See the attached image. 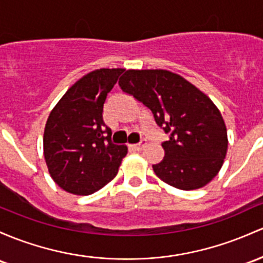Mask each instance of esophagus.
<instances>
[{
    "instance_id": "34e87169",
    "label": "esophagus",
    "mask_w": 263,
    "mask_h": 263,
    "mask_svg": "<svg viewBox=\"0 0 263 263\" xmlns=\"http://www.w3.org/2000/svg\"><path fill=\"white\" fill-rule=\"evenodd\" d=\"M146 145V140H142L140 143H135V145H129V148L135 149V151H141L143 148V146Z\"/></svg>"
}]
</instances>
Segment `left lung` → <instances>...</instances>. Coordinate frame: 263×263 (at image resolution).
I'll list each match as a JSON object with an SVG mask.
<instances>
[{"label": "left lung", "instance_id": "1", "mask_svg": "<svg viewBox=\"0 0 263 263\" xmlns=\"http://www.w3.org/2000/svg\"><path fill=\"white\" fill-rule=\"evenodd\" d=\"M118 85L151 109L157 126L168 135L163 160L152 166L156 176L184 191L212 181L223 164L229 140L211 99L167 70H127Z\"/></svg>", "mask_w": 263, "mask_h": 263}]
</instances>
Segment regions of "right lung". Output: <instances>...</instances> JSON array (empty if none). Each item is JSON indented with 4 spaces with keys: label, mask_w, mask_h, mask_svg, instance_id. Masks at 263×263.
<instances>
[{
    "label": "right lung",
    "mask_w": 263,
    "mask_h": 263,
    "mask_svg": "<svg viewBox=\"0 0 263 263\" xmlns=\"http://www.w3.org/2000/svg\"><path fill=\"white\" fill-rule=\"evenodd\" d=\"M122 68H100L67 89L47 118L43 155L52 180L66 192L87 196L116 177L127 147L115 145L103 103Z\"/></svg>",
    "instance_id": "add662e5"
}]
</instances>
